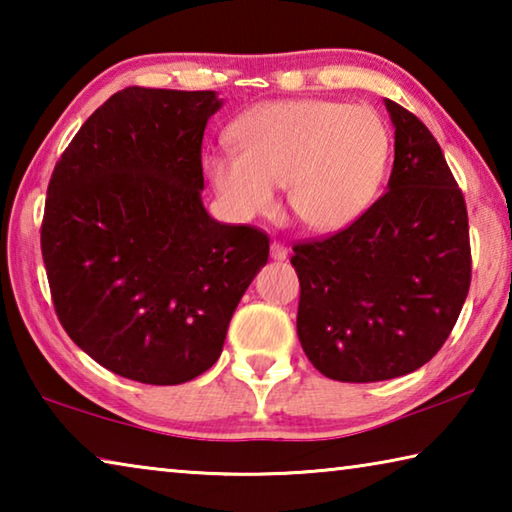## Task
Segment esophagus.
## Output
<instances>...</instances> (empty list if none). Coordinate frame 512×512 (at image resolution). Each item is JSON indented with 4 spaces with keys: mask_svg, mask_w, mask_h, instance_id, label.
Returning a JSON list of instances; mask_svg holds the SVG:
<instances>
[{
    "mask_svg": "<svg viewBox=\"0 0 512 512\" xmlns=\"http://www.w3.org/2000/svg\"><path fill=\"white\" fill-rule=\"evenodd\" d=\"M271 257L277 259V262H284V259L289 257V248L284 246V244H280V241H273V244H271Z\"/></svg>",
    "mask_w": 512,
    "mask_h": 512,
    "instance_id": "1",
    "label": "esophagus"
}]
</instances>
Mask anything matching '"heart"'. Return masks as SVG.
Segmentation results:
<instances>
[{"mask_svg": "<svg viewBox=\"0 0 512 512\" xmlns=\"http://www.w3.org/2000/svg\"><path fill=\"white\" fill-rule=\"evenodd\" d=\"M235 151H207L203 169L239 221L268 214L287 187L293 216L316 232L359 221L384 185L391 128L370 106L325 99L262 103L230 128Z\"/></svg>", "mask_w": 512, "mask_h": 512, "instance_id": "heart-1", "label": "heart"}]
</instances>
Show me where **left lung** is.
<instances>
[{"mask_svg":"<svg viewBox=\"0 0 512 512\" xmlns=\"http://www.w3.org/2000/svg\"><path fill=\"white\" fill-rule=\"evenodd\" d=\"M395 128L388 192L336 235L293 246L298 339L325 377L395 379L447 341L470 291L461 189L429 128L384 99Z\"/></svg>","mask_w":512,"mask_h":512,"instance_id":"1","label":"left lung"}]
</instances>
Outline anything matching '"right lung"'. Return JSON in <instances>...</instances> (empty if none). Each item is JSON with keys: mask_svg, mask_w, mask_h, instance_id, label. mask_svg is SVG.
Returning a JSON list of instances; mask_svg holds the SVG:
<instances>
[{"mask_svg": "<svg viewBox=\"0 0 512 512\" xmlns=\"http://www.w3.org/2000/svg\"><path fill=\"white\" fill-rule=\"evenodd\" d=\"M216 92L126 88L51 173L42 259L60 325L126 379L176 386L221 357L230 318L268 262V237L203 205Z\"/></svg>", "mask_w": 512, "mask_h": 512, "instance_id": "right-lung-1", "label": "right lung"}]
</instances>
